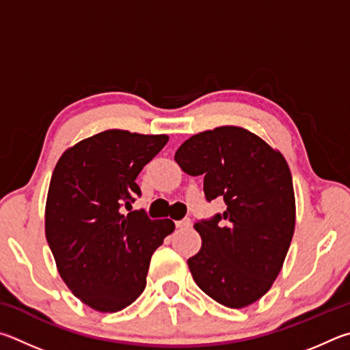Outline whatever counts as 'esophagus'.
Instances as JSON below:
<instances>
[{"label":"esophagus","mask_w":350,"mask_h":350,"mask_svg":"<svg viewBox=\"0 0 350 350\" xmlns=\"http://www.w3.org/2000/svg\"><path fill=\"white\" fill-rule=\"evenodd\" d=\"M175 224H176V228H180V229L189 228V226H191V218H183V219H180V221H176Z\"/></svg>","instance_id":"esophagus-1"}]
</instances>
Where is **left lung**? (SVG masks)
<instances>
[{
    "instance_id": "1",
    "label": "left lung",
    "mask_w": 350,
    "mask_h": 350,
    "mask_svg": "<svg viewBox=\"0 0 350 350\" xmlns=\"http://www.w3.org/2000/svg\"><path fill=\"white\" fill-rule=\"evenodd\" d=\"M175 161L204 176L207 201L226 211L200 219L201 249L187 260L195 283L219 304L241 309L271 289L295 229V195L284 157L255 133L223 126L193 135Z\"/></svg>"
}]
</instances>
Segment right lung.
<instances>
[{
	"mask_svg": "<svg viewBox=\"0 0 350 350\" xmlns=\"http://www.w3.org/2000/svg\"><path fill=\"white\" fill-rule=\"evenodd\" d=\"M167 135L110 129L79 141L58 159L46 203V238L73 295L100 312H118L146 287L152 254L175 229L146 211L124 213L141 197L135 183Z\"/></svg>",
	"mask_w": 350,
	"mask_h": 350,
	"instance_id": "right-lung-1",
	"label": "right lung"
}]
</instances>
